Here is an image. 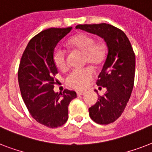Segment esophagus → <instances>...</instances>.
Here are the masks:
<instances>
[{
  "mask_svg": "<svg viewBox=\"0 0 152 152\" xmlns=\"http://www.w3.org/2000/svg\"><path fill=\"white\" fill-rule=\"evenodd\" d=\"M77 95H84V92L83 91H77Z\"/></svg>",
  "mask_w": 152,
  "mask_h": 152,
  "instance_id": "34e87169",
  "label": "esophagus"
}]
</instances>
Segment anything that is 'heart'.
<instances>
[{
    "mask_svg": "<svg viewBox=\"0 0 152 152\" xmlns=\"http://www.w3.org/2000/svg\"><path fill=\"white\" fill-rule=\"evenodd\" d=\"M72 48L80 51L84 56V62L92 67H98L102 63L106 55V46L103 42H95L91 34L80 33L76 34L69 40ZM53 60L55 65L61 70L67 68V52L64 48L57 46L53 50ZM94 76L92 69L85 68L74 69L65 77V82L71 88L82 90L88 86Z\"/></svg>",
    "mask_w": 152,
    "mask_h": 152,
    "instance_id": "heart-1",
    "label": "heart"
}]
</instances>
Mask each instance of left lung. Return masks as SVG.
Returning a JSON list of instances; mask_svg holds the SVG:
<instances>
[{
  "mask_svg": "<svg viewBox=\"0 0 152 152\" xmlns=\"http://www.w3.org/2000/svg\"><path fill=\"white\" fill-rule=\"evenodd\" d=\"M76 28L100 36L108 48L96 81L99 89L106 88V91L99 95V101L89 108V115L95 122L108 125L121 115L131 96L134 85L135 53L124 31L112 25L79 24Z\"/></svg>",
  "mask_w": 152,
  "mask_h": 152,
  "instance_id": "8db88e82",
  "label": "left lung"
}]
</instances>
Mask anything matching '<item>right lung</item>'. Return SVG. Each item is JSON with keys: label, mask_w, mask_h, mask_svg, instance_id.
Instances as JSON below:
<instances>
[{"label": "right lung", "mask_w": 152, "mask_h": 152, "mask_svg": "<svg viewBox=\"0 0 152 152\" xmlns=\"http://www.w3.org/2000/svg\"><path fill=\"white\" fill-rule=\"evenodd\" d=\"M72 27L50 28L33 37L20 60L18 81L20 92L30 114L42 125L60 127L69 118L68 107L76 98L74 91H53L57 68L53 60L57 44Z\"/></svg>", "instance_id": "obj_1"}]
</instances>
